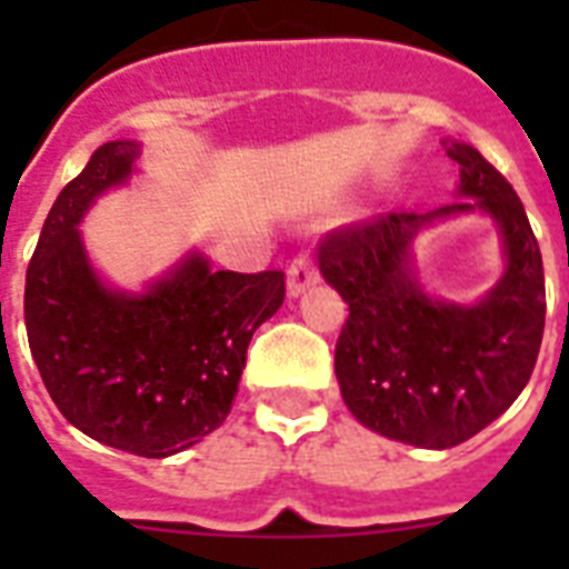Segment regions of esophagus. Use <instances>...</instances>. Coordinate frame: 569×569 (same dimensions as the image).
Returning a JSON list of instances; mask_svg holds the SVG:
<instances>
[{
  "label": "esophagus",
  "instance_id": "obj_1",
  "mask_svg": "<svg viewBox=\"0 0 569 569\" xmlns=\"http://www.w3.org/2000/svg\"><path fill=\"white\" fill-rule=\"evenodd\" d=\"M319 280V268H316V259H312L310 250H301L298 257L292 259L289 266V295H301L310 283Z\"/></svg>",
  "mask_w": 569,
  "mask_h": 569
}]
</instances>
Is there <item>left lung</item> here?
I'll return each mask as SVG.
<instances>
[{
    "label": "left lung",
    "instance_id": "1",
    "mask_svg": "<svg viewBox=\"0 0 569 569\" xmlns=\"http://www.w3.org/2000/svg\"><path fill=\"white\" fill-rule=\"evenodd\" d=\"M460 194L433 212H380L330 230L319 268L348 319L337 339V378L348 410L389 440L451 449L513 405L538 363L547 289L543 259L511 182L469 144H451ZM481 208L500 223L506 277L476 308L431 302L406 253L422 222Z\"/></svg>",
    "mask_w": 569,
    "mask_h": 569
}]
</instances>
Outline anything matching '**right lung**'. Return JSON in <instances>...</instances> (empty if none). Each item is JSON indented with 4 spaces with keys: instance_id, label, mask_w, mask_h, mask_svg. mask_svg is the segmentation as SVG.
I'll return each instance as SVG.
<instances>
[{
    "instance_id": "right-lung-1",
    "label": "right lung",
    "mask_w": 569,
    "mask_h": 569,
    "mask_svg": "<svg viewBox=\"0 0 569 569\" xmlns=\"http://www.w3.org/2000/svg\"><path fill=\"white\" fill-rule=\"evenodd\" d=\"M138 144L93 150L49 209L26 271V333L67 422L138 458H168L227 419L253 330L286 298L283 271H212L189 257L141 298L109 292L76 223L132 173Z\"/></svg>"
}]
</instances>
